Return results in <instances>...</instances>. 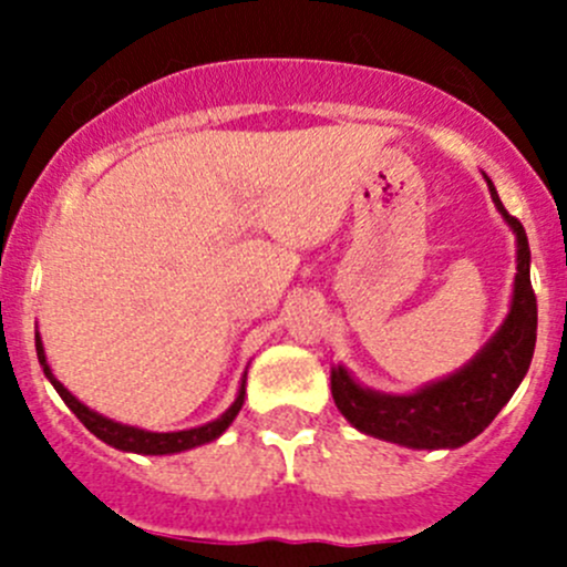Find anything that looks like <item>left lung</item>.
<instances>
[{"instance_id":"obj_1","label":"left lung","mask_w":567,"mask_h":567,"mask_svg":"<svg viewBox=\"0 0 567 567\" xmlns=\"http://www.w3.org/2000/svg\"><path fill=\"white\" fill-rule=\"evenodd\" d=\"M488 181V177H485ZM496 208L518 241V274L511 316L494 340L450 379L414 394H379L359 386L342 368L331 370V398L348 422L368 436L414 450L461 447L494 422L527 375L537 337V299L529 282V241L488 181Z\"/></svg>"}]
</instances>
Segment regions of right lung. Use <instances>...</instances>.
<instances>
[{
    "label": "right lung",
    "instance_id": "obj_1",
    "mask_svg": "<svg viewBox=\"0 0 567 567\" xmlns=\"http://www.w3.org/2000/svg\"><path fill=\"white\" fill-rule=\"evenodd\" d=\"M35 348H38L40 364H43L45 379H49L51 384H54V390L60 392L62 400H65L68 409H71L73 414L79 416V422H82V425L87 427V431L93 433V436H99L101 442L112 444V447H117V450H125V453L169 455V453H181V450H192V447H199V444L214 442V439L221 436V433H225V427L230 425L233 420H236V414H238V411H241V405H244V384H241V392H238L236 403H233L230 409H227L225 414L219 416V420L208 422V425L192 427V431H177V433H151V431H140V427L120 425V422L106 420V416L95 414V411H90L87 405L79 403V400L73 398V394L68 392L65 386H62L60 381L54 379V375H51L49 364H45L43 342H40L38 334H35Z\"/></svg>",
    "mask_w": 567,
    "mask_h": 567
}]
</instances>
